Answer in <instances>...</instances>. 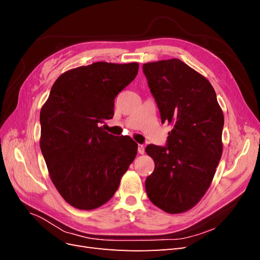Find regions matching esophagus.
Listing matches in <instances>:
<instances>
[{
	"label": "esophagus",
	"instance_id": "34e87169",
	"mask_svg": "<svg viewBox=\"0 0 260 260\" xmlns=\"http://www.w3.org/2000/svg\"><path fill=\"white\" fill-rule=\"evenodd\" d=\"M138 152H139L140 154H144V152H145V146H144L143 144H139V145H138Z\"/></svg>",
	"mask_w": 260,
	"mask_h": 260
}]
</instances>
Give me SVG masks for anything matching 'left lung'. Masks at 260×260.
<instances>
[{
  "label": "left lung",
  "instance_id": "obj_1",
  "mask_svg": "<svg viewBox=\"0 0 260 260\" xmlns=\"http://www.w3.org/2000/svg\"><path fill=\"white\" fill-rule=\"evenodd\" d=\"M161 123L172 124L166 145L148 144L155 169L145 180L148 199L169 214L186 211L209 187L222 154L223 114L210 82L182 60L143 65Z\"/></svg>",
  "mask_w": 260,
  "mask_h": 260
}]
</instances>
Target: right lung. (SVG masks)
I'll use <instances>...</instances> for the list:
<instances>
[{
	"instance_id": "1",
	"label": "right lung",
	"mask_w": 260,
	"mask_h": 260,
	"mask_svg": "<svg viewBox=\"0 0 260 260\" xmlns=\"http://www.w3.org/2000/svg\"><path fill=\"white\" fill-rule=\"evenodd\" d=\"M139 64L98 61L58 77L40 113V147L55 187L70 205L98 208L113 198L138 144L100 127L138 75Z\"/></svg>"
}]
</instances>
